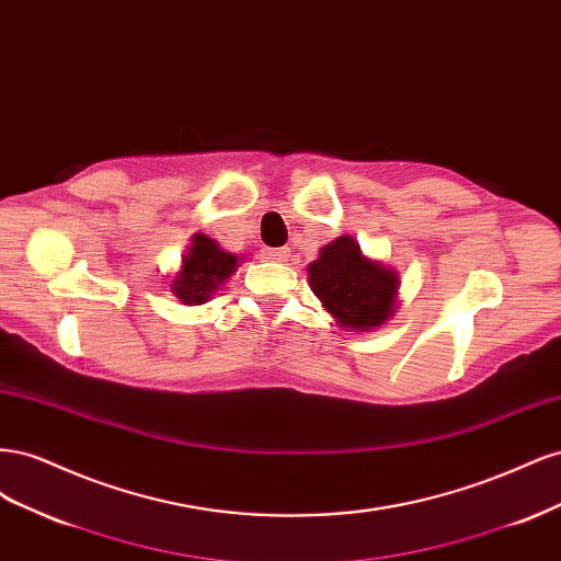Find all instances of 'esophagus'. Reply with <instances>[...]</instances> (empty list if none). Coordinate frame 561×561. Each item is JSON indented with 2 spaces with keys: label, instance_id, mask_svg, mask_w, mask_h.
I'll list each match as a JSON object with an SVG mask.
<instances>
[{
  "label": "esophagus",
  "instance_id": "34e87169",
  "mask_svg": "<svg viewBox=\"0 0 561 561\" xmlns=\"http://www.w3.org/2000/svg\"><path fill=\"white\" fill-rule=\"evenodd\" d=\"M287 254H290V250H287V248H266L264 250V257L268 262H285Z\"/></svg>",
  "mask_w": 561,
  "mask_h": 561
}]
</instances>
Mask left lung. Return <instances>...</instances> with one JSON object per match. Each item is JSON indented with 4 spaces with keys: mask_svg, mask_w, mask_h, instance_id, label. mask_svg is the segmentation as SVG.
I'll use <instances>...</instances> for the list:
<instances>
[{
    "mask_svg": "<svg viewBox=\"0 0 561 561\" xmlns=\"http://www.w3.org/2000/svg\"><path fill=\"white\" fill-rule=\"evenodd\" d=\"M309 285L339 325L367 332L393 313L400 280L396 271L369 262L358 243L342 236L309 266Z\"/></svg>",
    "mask_w": 561,
    "mask_h": 561,
    "instance_id": "obj_1",
    "label": "left lung"
}]
</instances>
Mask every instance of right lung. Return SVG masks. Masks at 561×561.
<instances>
[{
    "instance_id": "right-lung-1",
    "label": "right lung",
    "mask_w": 561,
    "mask_h": 561,
    "mask_svg": "<svg viewBox=\"0 0 561 561\" xmlns=\"http://www.w3.org/2000/svg\"><path fill=\"white\" fill-rule=\"evenodd\" d=\"M236 268V254L225 252L208 236L196 233L190 254H184L180 278L173 283V293L184 304H203Z\"/></svg>"
}]
</instances>
